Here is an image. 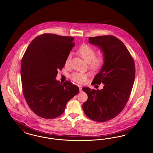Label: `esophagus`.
Wrapping results in <instances>:
<instances>
[{"instance_id":"1","label":"esophagus","mask_w":153,"mask_h":153,"mask_svg":"<svg viewBox=\"0 0 153 153\" xmlns=\"http://www.w3.org/2000/svg\"><path fill=\"white\" fill-rule=\"evenodd\" d=\"M78 87H79V91H82V86H80V85H78Z\"/></svg>"}]
</instances>
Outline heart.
Returning a JSON list of instances; mask_svg holds the SVG:
<instances>
[{
  "mask_svg": "<svg viewBox=\"0 0 153 153\" xmlns=\"http://www.w3.org/2000/svg\"><path fill=\"white\" fill-rule=\"evenodd\" d=\"M76 52L88 63L89 68L97 71L100 70L105 64L106 56L104 53L96 55V49L88 44H83L77 49ZM71 60V55L69 53L65 60V65L68 66ZM88 73L74 72L70 75V78L75 82L78 83H85L88 77Z\"/></svg>",
  "mask_w": 153,
  "mask_h": 153,
  "instance_id": "1",
  "label": "heart"
}]
</instances>
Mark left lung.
Wrapping results in <instances>:
<instances>
[{
  "label": "left lung",
  "mask_w": 153,
  "mask_h": 153,
  "mask_svg": "<svg viewBox=\"0 0 153 153\" xmlns=\"http://www.w3.org/2000/svg\"><path fill=\"white\" fill-rule=\"evenodd\" d=\"M89 42L98 46L106 56L91 84L104 86L101 90L83 88L88 98L82 108L90 119L105 122L117 116L128 101L135 77V62L122 41L113 36L89 37Z\"/></svg>",
  "instance_id": "8db88e82"
}]
</instances>
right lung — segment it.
<instances>
[{"label":"right lung","mask_w":153,"mask_h":153,"mask_svg":"<svg viewBox=\"0 0 153 153\" xmlns=\"http://www.w3.org/2000/svg\"><path fill=\"white\" fill-rule=\"evenodd\" d=\"M74 38L44 33L30 42L22 57L21 75L25 100L33 112L44 119L62 114L79 88L70 80H56L58 70L75 45Z\"/></svg>","instance_id":"1"}]
</instances>
